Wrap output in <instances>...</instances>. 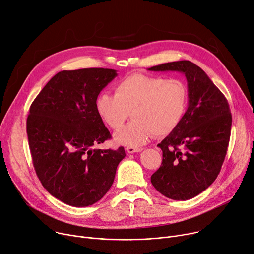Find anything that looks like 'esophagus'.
Here are the masks:
<instances>
[{
  "mask_svg": "<svg viewBox=\"0 0 254 254\" xmlns=\"http://www.w3.org/2000/svg\"><path fill=\"white\" fill-rule=\"evenodd\" d=\"M141 150H142V148H139V147H131V146L126 147V151L128 153H134V152H138V151H141Z\"/></svg>",
  "mask_w": 254,
  "mask_h": 254,
  "instance_id": "34e87169",
  "label": "esophagus"
}]
</instances>
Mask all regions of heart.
Wrapping results in <instances>:
<instances>
[{"label": "heart", "instance_id": "b5f03b06", "mask_svg": "<svg viewBox=\"0 0 254 254\" xmlns=\"http://www.w3.org/2000/svg\"><path fill=\"white\" fill-rule=\"evenodd\" d=\"M115 95L102 93L96 112L112 130H120L131 112L133 121L115 136L119 144L138 147L154 133L165 135L178 126L187 109L188 92L177 78L133 74L115 85Z\"/></svg>", "mask_w": 254, "mask_h": 254}]
</instances>
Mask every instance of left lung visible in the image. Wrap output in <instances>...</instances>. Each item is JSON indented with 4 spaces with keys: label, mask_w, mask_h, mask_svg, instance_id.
I'll return each mask as SVG.
<instances>
[{
    "label": "left lung",
    "mask_w": 254,
    "mask_h": 254,
    "mask_svg": "<svg viewBox=\"0 0 254 254\" xmlns=\"http://www.w3.org/2000/svg\"><path fill=\"white\" fill-rule=\"evenodd\" d=\"M178 71L188 84V108L182 120L158 146L162 166L150 177L164 196L187 200L217 179L229 145L232 115L228 101L205 72L190 61H177L149 68Z\"/></svg>",
    "instance_id": "8db88e82"
}]
</instances>
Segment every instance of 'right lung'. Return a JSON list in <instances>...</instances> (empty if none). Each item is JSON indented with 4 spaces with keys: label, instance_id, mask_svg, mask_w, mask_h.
Instances as JSON below:
<instances>
[{
    "label": "right lung",
    "instance_id": "1",
    "mask_svg": "<svg viewBox=\"0 0 254 254\" xmlns=\"http://www.w3.org/2000/svg\"><path fill=\"white\" fill-rule=\"evenodd\" d=\"M116 76L104 68L61 71L30 106L26 132L35 173L50 194L69 205L102 199L126 155L123 146L92 148L112 137L95 102Z\"/></svg>",
    "mask_w": 254,
    "mask_h": 254
}]
</instances>
